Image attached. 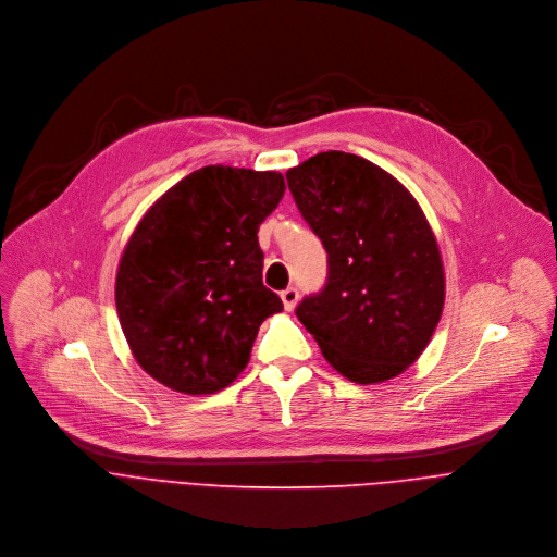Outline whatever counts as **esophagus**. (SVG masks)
Listing matches in <instances>:
<instances>
[{"mask_svg":"<svg viewBox=\"0 0 557 557\" xmlns=\"http://www.w3.org/2000/svg\"><path fill=\"white\" fill-rule=\"evenodd\" d=\"M282 301H284L286 310H293L299 301V290L295 286H288L286 290H282Z\"/></svg>","mask_w":557,"mask_h":557,"instance_id":"esophagus-1","label":"esophagus"}]
</instances>
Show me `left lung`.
Returning a JSON list of instances; mask_svg holds the SVG:
<instances>
[{
    "mask_svg": "<svg viewBox=\"0 0 557 557\" xmlns=\"http://www.w3.org/2000/svg\"><path fill=\"white\" fill-rule=\"evenodd\" d=\"M286 181L329 253L326 286L301 299L299 322L346 379L399 376L430 344L445 301L425 213L394 176L346 151L310 156Z\"/></svg>",
    "mask_w": 557,
    "mask_h": 557,
    "instance_id": "left-lung-1",
    "label": "left lung"
}]
</instances>
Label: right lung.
Returning <instances> with one entry per match:
<instances>
[{
  "mask_svg": "<svg viewBox=\"0 0 557 557\" xmlns=\"http://www.w3.org/2000/svg\"><path fill=\"white\" fill-rule=\"evenodd\" d=\"M284 176L209 165L158 198L116 271V310L138 366L183 394H213L240 374L282 299L262 284L258 228Z\"/></svg>",
  "mask_w": 557,
  "mask_h": 557,
  "instance_id": "right-lung-1",
  "label": "right lung"
}]
</instances>
